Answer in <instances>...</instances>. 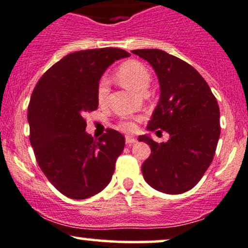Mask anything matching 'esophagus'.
Masks as SVG:
<instances>
[{"label": "esophagus", "mask_w": 248, "mask_h": 248, "mask_svg": "<svg viewBox=\"0 0 248 248\" xmlns=\"http://www.w3.org/2000/svg\"><path fill=\"white\" fill-rule=\"evenodd\" d=\"M125 141H126L127 145H132L135 144V142H137V139L132 136H125Z\"/></svg>", "instance_id": "34e87169"}]
</instances>
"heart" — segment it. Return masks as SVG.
<instances>
[{"label": "heart", "mask_w": 248, "mask_h": 248, "mask_svg": "<svg viewBox=\"0 0 248 248\" xmlns=\"http://www.w3.org/2000/svg\"><path fill=\"white\" fill-rule=\"evenodd\" d=\"M116 78L126 88L142 93L147 89L151 80L150 71L144 63L137 60L125 61L116 71ZM109 95V83L107 80H101L97 86V101L102 104L107 101ZM118 127L124 131L135 130L136 125L130 119H122Z\"/></svg>", "instance_id": "b5f03b06"}]
</instances>
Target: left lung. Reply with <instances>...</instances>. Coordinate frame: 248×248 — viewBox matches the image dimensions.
<instances>
[{
	"label": "left lung",
	"mask_w": 248,
	"mask_h": 248,
	"mask_svg": "<svg viewBox=\"0 0 248 248\" xmlns=\"http://www.w3.org/2000/svg\"><path fill=\"white\" fill-rule=\"evenodd\" d=\"M132 53L150 62L160 83V100L147 130L170 133L161 144L139 137L151 146L142 175L155 190L182 194L199 183L214 159L220 135L219 107L206 81L186 61L156 48Z\"/></svg>",
	"instance_id": "8db88e82"
}]
</instances>
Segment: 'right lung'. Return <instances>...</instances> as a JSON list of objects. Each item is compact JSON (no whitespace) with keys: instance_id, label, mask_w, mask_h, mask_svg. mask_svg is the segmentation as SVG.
I'll return each instance as SVG.
<instances>
[{"instance_id":"obj_1","label":"right lung","mask_w":248,"mask_h":248,"mask_svg":"<svg viewBox=\"0 0 248 248\" xmlns=\"http://www.w3.org/2000/svg\"><path fill=\"white\" fill-rule=\"evenodd\" d=\"M126 57L113 47L69 53L44 73L32 92L28 121L34 156L48 181L69 199H88L111 181L124 136L107 129L96 140L86 132L84 116L97 109L102 74Z\"/></svg>"}]
</instances>
